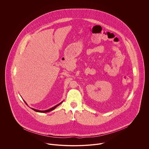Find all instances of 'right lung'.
<instances>
[{
  "label": "right lung",
  "mask_w": 149,
  "mask_h": 149,
  "mask_svg": "<svg viewBox=\"0 0 149 149\" xmlns=\"http://www.w3.org/2000/svg\"><path fill=\"white\" fill-rule=\"evenodd\" d=\"M62 102H61L60 103H59L58 104H57V105H56V106H55L54 107H52V108H50V109H47V110H45V111H40V110H37V109H34V108H31L32 109H33L34 111H36V112H42V113H44V112H49V111H52V110H53V109H54L57 107L58 106H59L60 104H61V103H62ZM25 103H26V102H25Z\"/></svg>",
  "instance_id": "add662e5"
}]
</instances>
